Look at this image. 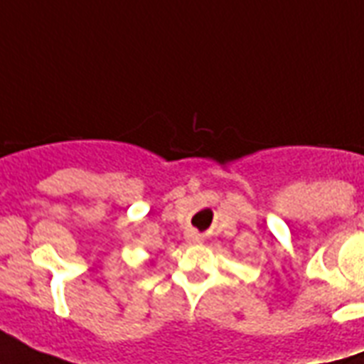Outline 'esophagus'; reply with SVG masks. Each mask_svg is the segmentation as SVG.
Returning <instances> with one entry per match:
<instances>
[{
    "label": "esophagus",
    "instance_id": "1",
    "mask_svg": "<svg viewBox=\"0 0 364 364\" xmlns=\"http://www.w3.org/2000/svg\"><path fill=\"white\" fill-rule=\"evenodd\" d=\"M187 238L191 240V242H200V236L196 232H188L187 234Z\"/></svg>",
    "mask_w": 364,
    "mask_h": 364
}]
</instances>
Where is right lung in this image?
I'll return each mask as SVG.
<instances>
[{
    "mask_svg": "<svg viewBox=\"0 0 364 364\" xmlns=\"http://www.w3.org/2000/svg\"><path fill=\"white\" fill-rule=\"evenodd\" d=\"M151 262H153V260H151Z\"/></svg>",
    "mask_w": 364,
    "mask_h": 364,
    "instance_id": "1",
    "label": "right lung"
}]
</instances>
